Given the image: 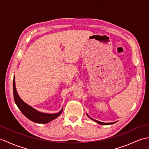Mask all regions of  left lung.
Returning a JSON list of instances; mask_svg holds the SVG:
<instances>
[{
  "label": "left lung",
  "mask_w": 149,
  "mask_h": 149,
  "mask_svg": "<svg viewBox=\"0 0 149 149\" xmlns=\"http://www.w3.org/2000/svg\"><path fill=\"white\" fill-rule=\"evenodd\" d=\"M90 117V116H89ZM91 119H92L93 120H94V121H95L97 123H99V124H101V125H110V124H113V123H115V122H113V123H104V122H99V121H98V120H94V119H93V118H91Z\"/></svg>",
  "instance_id": "left-lung-1"
}]
</instances>
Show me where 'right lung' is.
<instances>
[{
	"instance_id": "right-lung-1",
	"label": "right lung",
	"mask_w": 149,
	"mask_h": 149,
	"mask_svg": "<svg viewBox=\"0 0 149 149\" xmlns=\"http://www.w3.org/2000/svg\"><path fill=\"white\" fill-rule=\"evenodd\" d=\"M13 96L15 102L18 106V109L20 111L24 114L25 116H26L28 119L31 121L38 123H46L52 121L54 119L58 117L62 113L63 109L60 111L58 113L54 114H47L38 111L37 110L34 109L32 107L27 105L22 100L20 97L18 96L17 90L15 87V77L13 79Z\"/></svg>"
}]
</instances>
